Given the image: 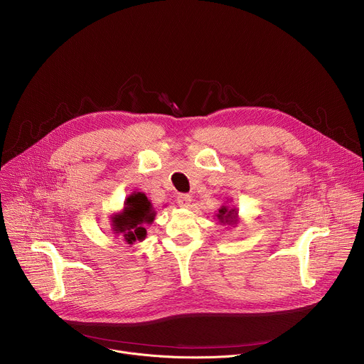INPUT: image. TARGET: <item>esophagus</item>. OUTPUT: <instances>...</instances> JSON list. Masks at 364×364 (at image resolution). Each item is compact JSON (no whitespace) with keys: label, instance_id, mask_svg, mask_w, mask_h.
I'll return each instance as SVG.
<instances>
[{"label":"esophagus","instance_id":"esophagus-1","mask_svg":"<svg viewBox=\"0 0 364 364\" xmlns=\"http://www.w3.org/2000/svg\"><path fill=\"white\" fill-rule=\"evenodd\" d=\"M177 203L180 207H188L191 203V196L190 194H180L177 197Z\"/></svg>","mask_w":364,"mask_h":364}]
</instances>
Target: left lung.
Listing matches in <instances>:
<instances>
[{"instance_id":"8db88e82","label":"left lung","mask_w":364,"mask_h":364,"mask_svg":"<svg viewBox=\"0 0 364 364\" xmlns=\"http://www.w3.org/2000/svg\"><path fill=\"white\" fill-rule=\"evenodd\" d=\"M239 210L236 207H230V205H222L219 209V213H216L219 223L220 225H228V226H236L239 223Z\"/></svg>"}]
</instances>
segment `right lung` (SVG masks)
Here are the masks:
<instances>
[{
  "label": "right lung",
  "instance_id": "obj_1",
  "mask_svg": "<svg viewBox=\"0 0 364 364\" xmlns=\"http://www.w3.org/2000/svg\"><path fill=\"white\" fill-rule=\"evenodd\" d=\"M157 212L154 210L151 200L142 191L131 193L122 210L111 216L112 233L121 236L124 242L132 245L134 242H142L146 236V225H151L155 219Z\"/></svg>",
  "mask_w": 364,
  "mask_h": 364
}]
</instances>
